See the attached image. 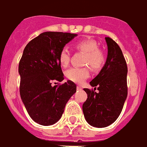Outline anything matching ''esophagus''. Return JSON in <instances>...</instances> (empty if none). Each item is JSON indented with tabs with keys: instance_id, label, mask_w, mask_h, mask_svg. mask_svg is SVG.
Segmentation results:
<instances>
[{
	"instance_id": "34e87169",
	"label": "esophagus",
	"mask_w": 147,
	"mask_h": 147,
	"mask_svg": "<svg viewBox=\"0 0 147 147\" xmlns=\"http://www.w3.org/2000/svg\"><path fill=\"white\" fill-rule=\"evenodd\" d=\"M77 89H78V90H81V89H82V88H81V86H78V87H77Z\"/></svg>"
}]
</instances>
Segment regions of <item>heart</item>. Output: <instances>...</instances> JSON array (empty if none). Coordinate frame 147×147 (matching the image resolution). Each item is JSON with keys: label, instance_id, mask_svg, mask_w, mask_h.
I'll list each match as a JSON object with an SVG mask.
<instances>
[{"label": "heart", "instance_id": "b5f03b06", "mask_svg": "<svg viewBox=\"0 0 147 147\" xmlns=\"http://www.w3.org/2000/svg\"><path fill=\"white\" fill-rule=\"evenodd\" d=\"M74 48L85 54L84 64L88 65L92 69L98 71L104 66L107 56L102 49H98V44L93 39H85L75 43ZM70 53L68 49L63 48L59 55V61L63 67L69 65ZM66 78L77 84H82L89 77L88 67H72L65 73Z\"/></svg>", "mask_w": 147, "mask_h": 147}]
</instances>
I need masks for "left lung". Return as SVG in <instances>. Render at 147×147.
<instances>
[{
  "label": "left lung",
  "mask_w": 147,
  "mask_h": 147,
  "mask_svg": "<svg viewBox=\"0 0 147 147\" xmlns=\"http://www.w3.org/2000/svg\"><path fill=\"white\" fill-rule=\"evenodd\" d=\"M108 55L104 66L90 82L94 90L84 88L88 98L82 106L84 118L93 127L105 128L116 121L128 96V67L119 45L105 37ZM97 88L98 93L94 92Z\"/></svg>",
  "instance_id": "8db88e82"
}]
</instances>
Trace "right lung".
<instances>
[{"instance_id":"right-lung-1","label":"right lung","mask_w":147,"mask_h":147,"mask_svg":"<svg viewBox=\"0 0 147 147\" xmlns=\"http://www.w3.org/2000/svg\"><path fill=\"white\" fill-rule=\"evenodd\" d=\"M78 34L45 32L26 45L19 61V92L22 101L34 121L44 126L54 125L61 118L66 102L76 92L71 81L60 85L51 82L63 81L59 55Z\"/></svg>"}]
</instances>
